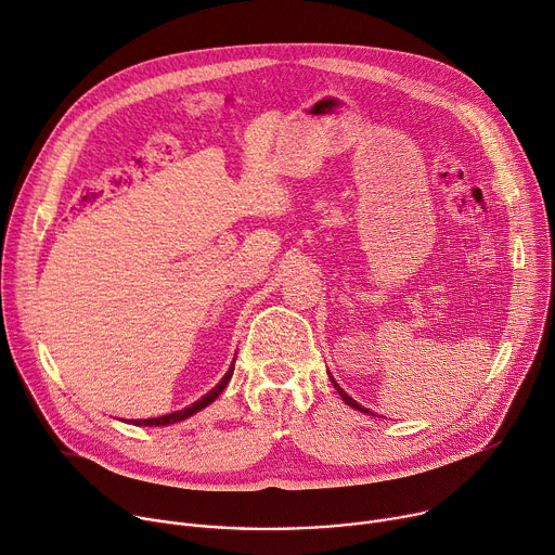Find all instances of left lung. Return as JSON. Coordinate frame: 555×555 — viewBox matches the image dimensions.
Masks as SVG:
<instances>
[{
  "label": "left lung",
  "mask_w": 555,
  "mask_h": 555,
  "mask_svg": "<svg viewBox=\"0 0 555 555\" xmlns=\"http://www.w3.org/2000/svg\"><path fill=\"white\" fill-rule=\"evenodd\" d=\"M330 378H332V376H330ZM332 383H334V387H336V391H338V393H340V398H343V400H345V402H347V405H349V408H354V410H359V412H363V414H372V412H370V410H367V408H363V405H359V402H357V400H354V398H351V396H347V393H345V391H343V389H340V387H338V385H336V380H334V378H332ZM372 416H374V414H372Z\"/></svg>",
  "instance_id": "8db88e82"
}]
</instances>
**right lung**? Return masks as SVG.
Returning <instances> with one entry per match:
<instances>
[{"mask_svg": "<svg viewBox=\"0 0 555 555\" xmlns=\"http://www.w3.org/2000/svg\"><path fill=\"white\" fill-rule=\"evenodd\" d=\"M232 372H234V363L230 365V370L225 372V376L219 380L217 387H212L206 396H201L196 402H192V405H188L185 410H179V412H172V414H166V416H159V418H143V421H130V423L137 425V427H162V425H175V423H179V421H185V418H190L192 414H196V412H201L204 408H208L210 402H215V400L219 398V393L225 389L228 380L232 378Z\"/></svg>", "mask_w": 555, "mask_h": 555, "instance_id": "1", "label": "right lung"}]
</instances>
